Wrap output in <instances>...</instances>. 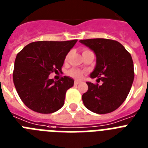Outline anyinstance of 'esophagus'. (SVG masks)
<instances>
[{"instance_id":"1","label":"esophagus","mask_w":148,"mask_h":148,"mask_svg":"<svg viewBox=\"0 0 148 148\" xmlns=\"http://www.w3.org/2000/svg\"><path fill=\"white\" fill-rule=\"evenodd\" d=\"M80 83H81V82H79V81H77V80H75V82H74V84H75V85H78V84H80Z\"/></svg>"}]
</instances>
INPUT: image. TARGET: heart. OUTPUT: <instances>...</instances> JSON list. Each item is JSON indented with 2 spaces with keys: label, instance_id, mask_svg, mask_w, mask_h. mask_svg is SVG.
<instances>
[{
  "label": "heart",
  "instance_id": "heart-1",
  "mask_svg": "<svg viewBox=\"0 0 148 148\" xmlns=\"http://www.w3.org/2000/svg\"><path fill=\"white\" fill-rule=\"evenodd\" d=\"M86 51V50H84ZM69 75H71V76L75 77V78H81L83 75V73L82 71L79 70H76V69H72L69 71Z\"/></svg>",
  "mask_w": 148,
  "mask_h": 148
}]
</instances>
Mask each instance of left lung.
I'll list each match as a JSON object with an SVG mask.
<instances>
[{"mask_svg":"<svg viewBox=\"0 0 148 148\" xmlns=\"http://www.w3.org/2000/svg\"><path fill=\"white\" fill-rule=\"evenodd\" d=\"M79 42L92 49L96 56V64L90 77H97L94 84L87 82L88 90L82 95L86 108L98 114L116 110L129 94L134 79L133 62L124 46L114 40L94 38Z\"/></svg>","mask_w":148,"mask_h":148,"instance_id":"left-lung-1","label":"left lung"}]
</instances>
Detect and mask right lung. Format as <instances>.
Listing matches in <instances>:
<instances>
[{
    "label": "right lung",
    "mask_w": 148,
    "mask_h": 148,
    "mask_svg": "<svg viewBox=\"0 0 148 148\" xmlns=\"http://www.w3.org/2000/svg\"><path fill=\"white\" fill-rule=\"evenodd\" d=\"M78 40L35 41L18 53L13 82L23 104L39 113H54L64 104L66 90L74 84L70 77L49 79L50 73L61 71L66 55Z\"/></svg>",
    "instance_id": "1"
}]
</instances>
